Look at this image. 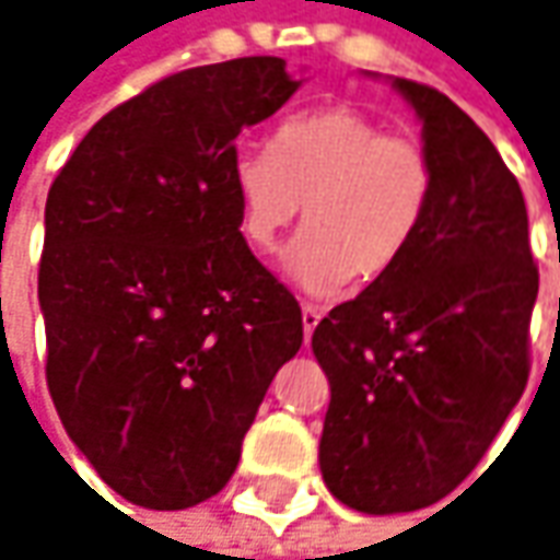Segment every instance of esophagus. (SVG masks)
<instances>
[{"label": "esophagus", "instance_id": "34e87169", "mask_svg": "<svg viewBox=\"0 0 560 560\" xmlns=\"http://www.w3.org/2000/svg\"><path fill=\"white\" fill-rule=\"evenodd\" d=\"M324 320V307L305 305L302 307V326H305V339H311V332L317 329V324Z\"/></svg>", "mask_w": 560, "mask_h": 560}]
</instances>
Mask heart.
Returning a JSON list of instances; mask_svg holds the SVG:
<instances>
[{
	"label": "heart",
	"instance_id": "1",
	"mask_svg": "<svg viewBox=\"0 0 560 560\" xmlns=\"http://www.w3.org/2000/svg\"><path fill=\"white\" fill-rule=\"evenodd\" d=\"M231 184L255 253H273L305 206L287 273L332 292L354 273L378 280L407 255L429 212L431 160L419 141L339 104L283 119L271 150L236 148Z\"/></svg>",
	"mask_w": 560,
	"mask_h": 560
}]
</instances>
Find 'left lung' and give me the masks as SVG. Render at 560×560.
Listing matches in <instances>:
<instances>
[{
  "label": "left lung",
  "mask_w": 560,
  "mask_h": 560,
  "mask_svg": "<svg viewBox=\"0 0 560 560\" xmlns=\"http://www.w3.org/2000/svg\"><path fill=\"white\" fill-rule=\"evenodd\" d=\"M422 119L431 202L407 255L314 329L329 378L320 471L366 515L434 505L475 471L530 376L536 271L517 178L438 89L394 79Z\"/></svg>",
  "instance_id": "8db88e82"
}]
</instances>
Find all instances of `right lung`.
Returning <instances> with one entry per match:
<instances>
[{
    "label": "right lung",
    "instance_id": "1",
    "mask_svg": "<svg viewBox=\"0 0 560 560\" xmlns=\"http://www.w3.org/2000/svg\"><path fill=\"white\" fill-rule=\"evenodd\" d=\"M302 82L283 58L182 70L101 116L45 202V378L119 497L175 512L231 481L302 307L240 234L236 135Z\"/></svg>",
    "mask_w": 560,
    "mask_h": 560
}]
</instances>
